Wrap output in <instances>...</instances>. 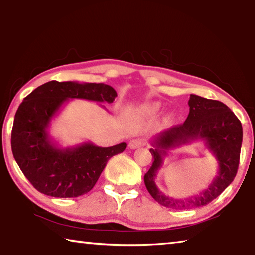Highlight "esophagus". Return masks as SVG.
<instances>
[{
  "label": "esophagus",
  "instance_id": "obj_1",
  "mask_svg": "<svg viewBox=\"0 0 255 255\" xmlns=\"http://www.w3.org/2000/svg\"><path fill=\"white\" fill-rule=\"evenodd\" d=\"M143 145H144V140L139 139V138H135V139H131L130 141H129V147H130L131 149L139 148Z\"/></svg>",
  "mask_w": 255,
  "mask_h": 255
}]
</instances>
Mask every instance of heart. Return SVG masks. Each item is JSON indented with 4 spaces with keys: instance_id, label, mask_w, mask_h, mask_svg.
Here are the masks:
<instances>
[{
    "instance_id": "1",
    "label": "heart",
    "mask_w": 255,
    "mask_h": 255,
    "mask_svg": "<svg viewBox=\"0 0 255 255\" xmlns=\"http://www.w3.org/2000/svg\"><path fill=\"white\" fill-rule=\"evenodd\" d=\"M145 110L148 112L150 115H157L159 111H161V106L158 105V103H149L145 107ZM170 120V118H169Z\"/></svg>"
}]
</instances>
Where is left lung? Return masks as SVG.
<instances>
[{"mask_svg": "<svg viewBox=\"0 0 255 255\" xmlns=\"http://www.w3.org/2000/svg\"><path fill=\"white\" fill-rule=\"evenodd\" d=\"M188 118L178 126L163 131L150 141L153 164L144 176L148 192L158 204L167 208L190 209L206 206L216 199L230 185L237 173L243 129L230 108L223 102L190 94ZM204 140L219 162V172L209 188L197 195L176 200L159 191L154 179L162 159L170 149Z\"/></svg>", "mask_w": 255, "mask_h": 255, "instance_id": "left-lung-1", "label": "left lung"}]
</instances>
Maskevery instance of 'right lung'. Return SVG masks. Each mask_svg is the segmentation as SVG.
I'll return each instance as SVG.
<instances>
[{"instance_id":"right-lung-1","label":"right lung","mask_w":255,"mask_h":255,"mask_svg":"<svg viewBox=\"0 0 255 255\" xmlns=\"http://www.w3.org/2000/svg\"><path fill=\"white\" fill-rule=\"evenodd\" d=\"M116 97V90L103 83L50 81L23 99L14 116L11 147L22 173L38 191L56 198L88 193L109 158L124 152L126 143L99 147L88 141L62 148L48 132L51 119L70 99L111 103Z\"/></svg>"}]
</instances>
